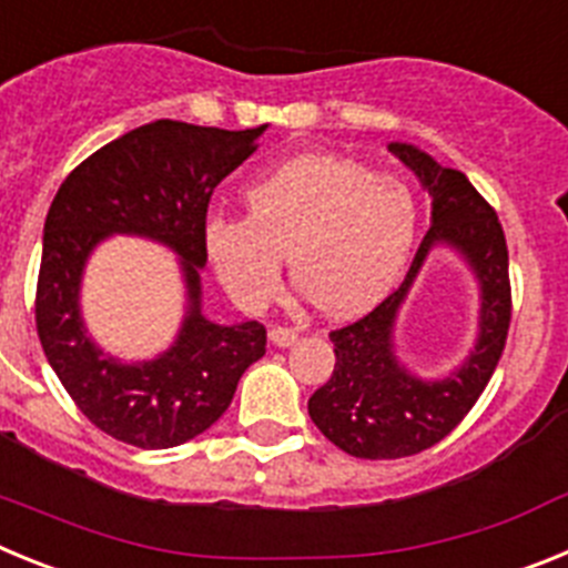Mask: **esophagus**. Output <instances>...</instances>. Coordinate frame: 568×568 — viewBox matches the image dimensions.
<instances>
[{
	"label": "esophagus",
	"mask_w": 568,
	"mask_h": 568,
	"mask_svg": "<svg viewBox=\"0 0 568 568\" xmlns=\"http://www.w3.org/2000/svg\"><path fill=\"white\" fill-rule=\"evenodd\" d=\"M270 341L275 346H293L298 341V329L295 327H273L270 329Z\"/></svg>",
	"instance_id": "34e87169"
}]
</instances>
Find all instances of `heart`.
I'll return each mask as SVG.
<instances>
[{
  "label": "heart",
  "instance_id": "b5f03b06",
  "mask_svg": "<svg viewBox=\"0 0 568 568\" xmlns=\"http://www.w3.org/2000/svg\"><path fill=\"white\" fill-rule=\"evenodd\" d=\"M247 215H213L204 230L219 278L239 307L267 310L284 258L318 313L346 318L395 287L415 244L409 190L335 155H301L250 184Z\"/></svg>",
  "mask_w": 568,
  "mask_h": 568
}]
</instances>
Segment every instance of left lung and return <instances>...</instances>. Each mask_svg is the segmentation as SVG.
Listing matches in <instances>:
<instances>
[{
  "label": "left lung",
  "instance_id": "8db88e82",
  "mask_svg": "<svg viewBox=\"0 0 568 568\" xmlns=\"http://www.w3.org/2000/svg\"><path fill=\"white\" fill-rule=\"evenodd\" d=\"M400 162L418 173L433 195V227L426 230L404 284L378 307L335 327L333 375L310 398V418L346 455L364 460H395L418 455L469 415L489 384L511 321L509 250L498 213L460 170L440 168L409 144H389ZM446 240L467 255L481 278V335L460 374L446 382L406 376L392 355V321L425 253Z\"/></svg>",
  "mask_w": 568,
  "mask_h": 568
}]
</instances>
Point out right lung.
Listing matches in <instances>:
<instances>
[{"mask_svg": "<svg viewBox=\"0 0 568 568\" xmlns=\"http://www.w3.org/2000/svg\"><path fill=\"white\" fill-rule=\"evenodd\" d=\"M264 128L222 130L159 119L88 155L44 219L37 333L73 404L110 438L170 449L222 418L250 364L267 353L258 321L210 324L199 310L213 190L258 148ZM108 232L150 234L185 258L191 315L162 359L124 367L89 344L78 321V275Z\"/></svg>", "mask_w": 568, "mask_h": 568, "instance_id": "1", "label": "right lung"}]
</instances>
